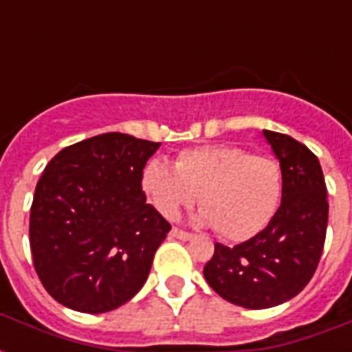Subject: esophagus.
<instances>
[{"label":"esophagus","instance_id":"1","mask_svg":"<svg viewBox=\"0 0 352 352\" xmlns=\"http://www.w3.org/2000/svg\"><path fill=\"white\" fill-rule=\"evenodd\" d=\"M170 235H171V237H173V239H181V241L192 239V234H190V232L181 230V228H171Z\"/></svg>","mask_w":352,"mask_h":352}]
</instances>
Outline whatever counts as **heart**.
Instances as JSON below:
<instances>
[{
    "label": "heart",
    "mask_w": 352,
    "mask_h": 352,
    "mask_svg": "<svg viewBox=\"0 0 352 352\" xmlns=\"http://www.w3.org/2000/svg\"><path fill=\"white\" fill-rule=\"evenodd\" d=\"M140 190L170 221L199 197V223L214 226L223 239L241 243L261 234L278 214L283 170L274 157L252 155L239 146H201L181 151L175 168L159 159L146 162Z\"/></svg>",
    "instance_id": "b5f03b06"
}]
</instances>
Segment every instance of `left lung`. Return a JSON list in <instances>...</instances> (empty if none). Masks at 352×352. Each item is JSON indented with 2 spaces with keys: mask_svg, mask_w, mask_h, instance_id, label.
Listing matches in <instances>:
<instances>
[{
  "mask_svg": "<svg viewBox=\"0 0 352 352\" xmlns=\"http://www.w3.org/2000/svg\"><path fill=\"white\" fill-rule=\"evenodd\" d=\"M283 170L278 214L256 237L230 246L215 243L204 278L212 289L245 309L292 300L314 276L327 232V188L320 160L305 144L263 129Z\"/></svg>",
  "mask_w": 352,
  "mask_h": 352,
  "instance_id": "left-lung-1",
  "label": "left lung"
}]
</instances>
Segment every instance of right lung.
Segmentation results:
<instances>
[{"label": "right lung", "mask_w": 352, "mask_h": 352, "mask_svg": "<svg viewBox=\"0 0 352 352\" xmlns=\"http://www.w3.org/2000/svg\"><path fill=\"white\" fill-rule=\"evenodd\" d=\"M160 142L104 133L45 166L29 239L41 285L62 305L102 314L142 289L170 223L146 203L140 171Z\"/></svg>", "instance_id": "1"}]
</instances>
